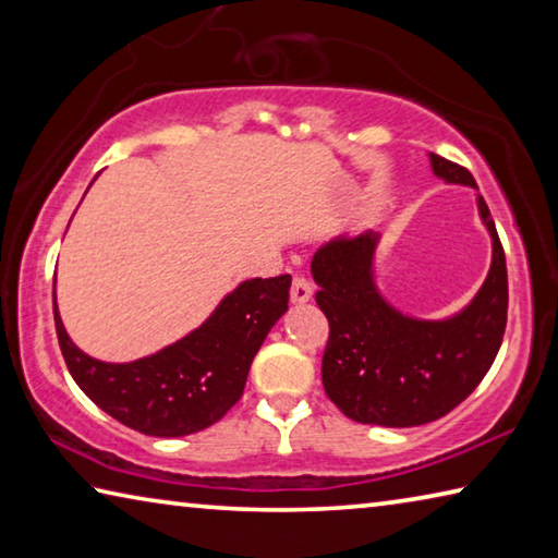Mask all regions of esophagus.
<instances>
[{
  "label": "esophagus",
  "instance_id": "34e87169",
  "mask_svg": "<svg viewBox=\"0 0 558 558\" xmlns=\"http://www.w3.org/2000/svg\"><path fill=\"white\" fill-rule=\"evenodd\" d=\"M290 298H292V302H298V305H302V302H307L310 298H313V282L302 276V272H295V276H292Z\"/></svg>",
  "mask_w": 558,
  "mask_h": 558
}]
</instances>
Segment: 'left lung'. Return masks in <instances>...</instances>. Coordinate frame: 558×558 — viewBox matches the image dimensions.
I'll use <instances>...</instances> for the list:
<instances>
[{
	"instance_id": "obj_1",
	"label": "left lung",
	"mask_w": 558,
	"mask_h": 558,
	"mask_svg": "<svg viewBox=\"0 0 558 558\" xmlns=\"http://www.w3.org/2000/svg\"><path fill=\"white\" fill-rule=\"evenodd\" d=\"M446 182L475 186L465 167L430 155ZM493 268L472 305L446 323H421L386 305L372 280L376 235L332 241L313 258L315 300L329 323L323 384L339 411L356 423L411 428L438 421L475 391L502 344L507 327V263L493 216Z\"/></svg>"
}]
</instances>
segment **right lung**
I'll return each instance as SVG.
<instances>
[{"label":"right lung","instance_id":"right-lung-1","mask_svg":"<svg viewBox=\"0 0 558 558\" xmlns=\"http://www.w3.org/2000/svg\"><path fill=\"white\" fill-rule=\"evenodd\" d=\"M288 298V272L245 280L199 329L130 364L83 354L65 335L56 295L53 319L65 366L98 409L145 436L179 438L214 426L241 399L253 356Z\"/></svg>","mask_w":558,"mask_h":558}]
</instances>
